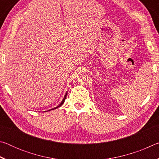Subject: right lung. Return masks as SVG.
<instances>
[{"mask_svg": "<svg viewBox=\"0 0 159 159\" xmlns=\"http://www.w3.org/2000/svg\"><path fill=\"white\" fill-rule=\"evenodd\" d=\"M66 95H67V93L65 94V95H64V99H62V101L61 102V103L59 104V105L57 106V107H55V108H53V109H50V110H49V111H51V110H53V109H56L57 108H58V107H60V106H61L63 104V103L64 102V100H65V99H66Z\"/></svg>", "mask_w": 159, "mask_h": 159, "instance_id": "obj_1", "label": "right lung"}]
</instances>
